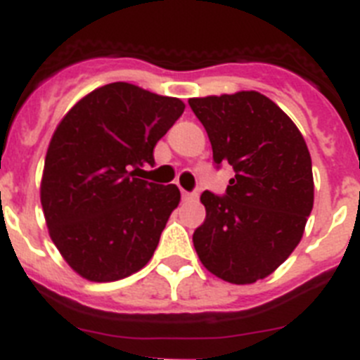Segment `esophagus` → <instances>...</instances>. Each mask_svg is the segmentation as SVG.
<instances>
[{
  "mask_svg": "<svg viewBox=\"0 0 360 360\" xmlns=\"http://www.w3.org/2000/svg\"><path fill=\"white\" fill-rule=\"evenodd\" d=\"M182 200L184 202H196V200H198V195H196V193H187V191H182Z\"/></svg>",
  "mask_w": 360,
  "mask_h": 360,
  "instance_id": "34e87169",
  "label": "esophagus"
}]
</instances>
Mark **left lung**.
<instances>
[{"label": "left lung", "mask_w": 360, "mask_h": 360, "mask_svg": "<svg viewBox=\"0 0 360 360\" xmlns=\"http://www.w3.org/2000/svg\"><path fill=\"white\" fill-rule=\"evenodd\" d=\"M216 164L236 171L227 195L205 191V221L193 234L205 269L250 285L270 276L303 238L314 207L311 158L290 117L259 91L189 98Z\"/></svg>", "instance_id": "obj_1"}]
</instances>
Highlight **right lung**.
I'll return each instance as SVG.
<instances>
[{
	"label": "right lung",
	"instance_id": "1",
	"mask_svg": "<svg viewBox=\"0 0 360 360\" xmlns=\"http://www.w3.org/2000/svg\"><path fill=\"white\" fill-rule=\"evenodd\" d=\"M186 110L176 97L129 82L90 91L50 141L41 205L53 245L81 278L117 281L148 265L180 191L136 178Z\"/></svg>",
	"mask_w": 360,
	"mask_h": 360
}]
</instances>
